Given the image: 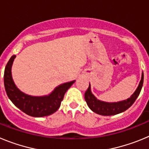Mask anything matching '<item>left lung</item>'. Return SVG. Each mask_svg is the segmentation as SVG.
<instances>
[{
  "instance_id": "1",
  "label": "left lung",
  "mask_w": 149,
  "mask_h": 149,
  "mask_svg": "<svg viewBox=\"0 0 149 149\" xmlns=\"http://www.w3.org/2000/svg\"><path fill=\"white\" fill-rule=\"evenodd\" d=\"M143 72L142 73L141 80H140V82L139 84V86L136 88L134 94L130 98L126 100H124V101H118V102H106V101L98 100L92 93L91 86L90 84H89V88L84 94L85 101H86V104H87L88 107L91 109V110H93L95 113L101 116L116 115V114L125 111L134 103V101H136L139 93H140V91L143 87Z\"/></svg>"
}]
</instances>
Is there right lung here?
<instances>
[{"label":"right lung","mask_w":149,"mask_h":149,"mask_svg":"<svg viewBox=\"0 0 149 149\" xmlns=\"http://www.w3.org/2000/svg\"><path fill=\"white\" fill-rule=\"evenodd\" d=\"M15 56H11L4 70L5 90L9 98L15 106L30 116L43 117L53 114L58 110L64 95L75 81L60 84L47 95L33 96L26 94L18 89L13 81L11 70Z\"/></svg>","instance_id":"add662e5"}]
</instances>
